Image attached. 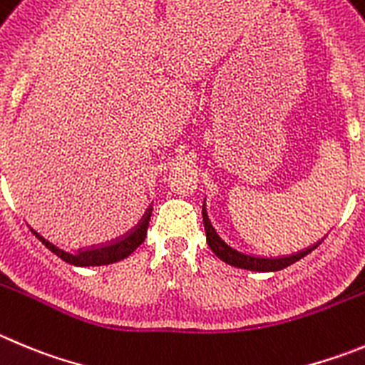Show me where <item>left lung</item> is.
I'll use <instances>...</instances> for the list:
<instances>
[{"label": "left lung", "mask_w": 365, "mask_h": 365, "mask_svg": "<svg viewBox=\"0 0 365 365\" xmlns=\"http://www.w3.org/2000/svg\"><path fill=\"white\" fill-rule=\"evenodd\" d=\"M203 225H205V234H207V243H209L210 250L220 257L221 261H225L230 267L243 268V270H252V272H277L282 268L290 267L295 261L302 259L304 255H308L309 252L315 250L321 243L313 245V247L306 248V250L297 252V254L286 255V257H259V255H250L245 254V252L236 250V248L230 247L229 243H225L220 237V234L216 232V229L212 227L209 220V214L205 210V203H203Z\"/></svg>", "instance_id": "1"}]
</instances>
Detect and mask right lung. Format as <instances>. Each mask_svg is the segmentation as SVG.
I'll return each instance as SVG.
<instances>
[{
    "label": "right lung",
    "instance_id": "1",
    "mask_svg": "<svg viewBox=\"0 0 365 365\" xmlns=\"http://www.w3.org/2000/svg\"><path fill=\"white\" fill-rule=\"evenodd\" d=\"M151 212L153 209H148V212L144 214L140 223L136 225L135 229H133L128 236L120 237V240L113 241V243L110 245L86 248V250H81V252L63 250V248L53 245L52 241L43 237L34 229L32 232L34 236H36L44 247L48 248V250H52L57 257H61V259L66 261V263L73 264V267H102V264H111V263H117V261L125 259L128 255H131L136 248L144 243L145 236H148V227H149V220H151Z\"/></svg>",
    "mask_w": 365,
    "mask_h": 365
}]
</instances>
